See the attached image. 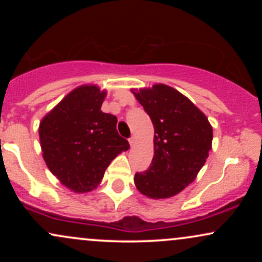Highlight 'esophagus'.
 I'll use <instances>...</instances> for the list:
<instances>
[{"label": "esophagus", "instance_id": "34e87169", "mask_svg": "<svg viewBox=\"0 0 262 262\" xmlns=\"http://www.w3.org/2000/svg\"><path fill=\"white\" fill-rule=\"evenodd\" d=\"M135 141H137V139H135V137H132V138H129V144H130L132 146H134Z\"/></svg>", "mask_w": 262, "mask_h": 262}]
</instances>
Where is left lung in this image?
Instances as JSON below:
<instances>
[{"label": "left lung", "instance_id": "obj_1", "mask_svg": "<svg viewBox=\"0 0 262 262\" xmlns=\"http://www.w3.org/2000/svg\"><path fill=\"white\" fill-rule=\"evenodd\" d=\"M154 125V158L149 170L134 176L137 189L152 200L179 194L206 164L213 128L202 111L173 87L155 83L133 89Z\"/></svg>", "mask_w": 262, "mask_h": 262}]
</instances>
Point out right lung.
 Instances as JSON below:
<instances>
[{
  "label": "right lung",
  "instance_id": "add662e5",
  "mask_svg": "<svg viewBox=\"0 0 262 262\" xmlns=\"http://www.w3.org/2000/svg\"><path fill=\"white\" fill-rule=\"evenodd\" d=\"M106 96L97 85H81L39 124L48 169L75 193L97 188L111 161L129 149L128 140L117 132V117L101 111Z\"/></svg>",
  "mask_w": 262,
  "mask_h": 262
}]
</instances>
